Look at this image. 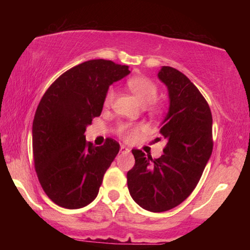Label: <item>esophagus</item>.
I'll list each match as a JSON object with an SVG mask.
<instances>
[{"label": "esophagus", "instance_id": "esophagus-1", "mask_svg": "<svg viewBox=\"0 0 250 250\" xmlns=\"http://www.w3.org/2000/svg\"><path fill=\"white\" fill-rule=\"evenodd\" d=\"M120 152H121V153H129V152H130V149H129V147L125 146H121V147H120Z\"/></svg>", "mask_w": 250, "mask_h": 250}]
</instances>
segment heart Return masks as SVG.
Segmentation results:
<instances>
[{
  "instance_id": "obj_1",
  "label": "heart",
  "mask_w": 250,
  "mask_h": 250,
  "mask_svg": "<svg viewBox=\"0 0 250 250\" xmlns=\"http://www.w3.org/2000/svg\"><path fill=\"white\" fill-rule=\"evenodd\" d=\"M126 86L134 95L135 98L140 101L141 104L146 105V109L151 113L160 116L164 112V104L156 101L159 96V87L156 86L153 80L146 77V76L135 75L126 80ZM115 89L109 88L104 98V107H110L113 104V101H115ZM143 129H145V126L142 125L122 124L118 126L117 133L125 141L132 142L135 139H138Z\"/></svg>"
}]
</instances>
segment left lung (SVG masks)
<instances>
[{
	"instance_id": "8db88e82",
	"label": "left lung",
	"mask_w": 250,
	"mask_h": 250,
	"mask_svg": "<svg viewBox=\"0 0 250 250\" xmlns=\"http://www.w3.org/2000/svg\"><path fill=\"white\" fill-rule=\"evenodd\" d=\"M167 84L170 109L160 132L167 146L159 159L133 149L134 167L126 173L131 197L153 213L180 205L200 181L213 151L209 105L184 74L170 66L159 71Z\"/></svg>"
}]
</instances>
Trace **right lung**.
<instances>
[{"label":"right lung","mask_w":250,"mask_h":250,"mask_svg":"<svg viewBox=\"0 0 250 250\" xmlns=\"http://www.w3.org/2000/svg\"><path fill=\"white\" fill-rule=\"evenodd\" d=\"M129 73L125 65L92 59L65 71L42 97L33 121L34 167L46 195L58 206L82 208L98 195L120 146L108 138L94 146L83 133L103 111L110 84Z\"/></svg>","instance_id":"obj_1"}]
</instances>
